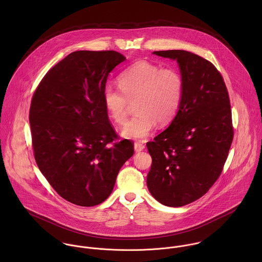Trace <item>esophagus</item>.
<instances>
[{
	"label": "esophagus",
	"mask_w": 262,
	"mask_h": 262,
	"mask_svg": "<svg viewBox=\"0 0 262 262\" xmlns=\"http://www.w3.org/2000/svg\"><path fill=\"white\" fill-rule=\"evenodd\" d=\"M144 148H145V145H144V144H142V143H140V142H135V143H134V150H135L136 152H140V151H142Z\"/></svg>",
	"instance_id": "1"
}]
</instances>
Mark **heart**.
I'll use <instances>...</instances> for the list:
<instances>
[{
    "label": "heart",
    "instance_id": "heart-1",
    "mask_svg": "<svg viewBox=\"0 0 262 262\" xmlns=\"http://www.w3.org/2000/svg\"><path fill=\"white\" fill-rule=\"evenodd\" d=\"M118 83L121 91L106 85L102 100L106 112L118 125L126 121L128 102L135 101L137 114L122 130L126 138H146L156 123H169L180 109L184 78L174 68L161 69L148 61H137L120 74Z\"/></svg>",
    "mask_w": 262,
    "mask_h": 262
}]
</instances>
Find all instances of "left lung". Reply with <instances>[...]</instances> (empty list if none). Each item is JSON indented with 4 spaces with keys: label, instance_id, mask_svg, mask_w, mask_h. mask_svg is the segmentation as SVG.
I'll list each match as a JSON object with an SVG mask.
<instances>
[{
    "label": "left lung",
    "instance_id": "obj_1",
    "mask_svg": "<svg viewBox=\"0 0 262 262\" xmlns=\"http://www.w3.org/2000/svg\"><path fill=\"white\" fill-rule=\"evenodd\" d=\"M153 54L177 60L184 94L170 125L146 144L152 157L146 183L162 205L183 207L203 196L223 170L233 140L230 100L207 59L186 50Z\"/></svg>",
    "mask_w": 262,
    "mask_h": 262
}]
</instances>
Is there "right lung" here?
Here are the masks:
<instances>
[{
    "mask_svg": "<svg viewBox=\"0 0 262 262\" xmlns=\"http://www.w3.org/2000/svg\"><path fill=\"white\" fill-rule=\"evenodd\" d=\"M114 50H79L40 81L30 106L34 157L50 186L81 207L103 203L134 144L110 124L102 94L108 75L125 60Z\"/></svg>",
    "mask_w": 262,
    "mask_h": 262,
    "instance_id": "1",
    "label": "right lung"
}]
</instances>
